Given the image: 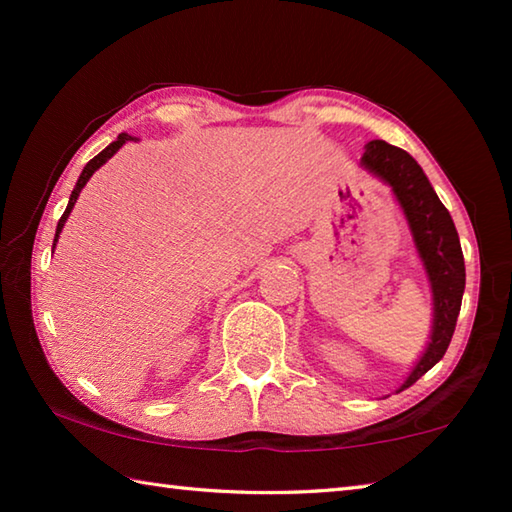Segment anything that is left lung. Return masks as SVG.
Wrapping results in <instances>:
<instances>
[{"label": "left lung", "mask_w": 512, "mask_h": 512, "mask_svg": "<svg viewBox=\"0 0 512 512\" xmlns=\"http://www.w3.org/2000/svg\"><path fill=\"white\" fill-rule=\"evenodd\" d=\"M361 167L391 187L397 205L409 223L415 253L429 280L433 318L429 341L409 375L395 393L415 384L424 372L445 357L456 329L465 291V262L456 225L447 207L433 192L429 178L409 153L384 140H372L361 155Z\"/></svg>", "instance_id": "left-lung-1"}]
</instances>
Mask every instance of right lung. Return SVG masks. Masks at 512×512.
<instances>
[{"label":"right lung","instance_id":"add662e5","mask_svg":"<svg viewBox=\"0 0 512 512\" xmlns=\"http://www.w3.org/2000/svg\"><path fill=\"white\" fill-rule=\"evenodd\" d=\"M133 140H137V137H133V135H128V133H121L115 142L112 144H108L106 149H103L99 155H94V158L85 164L83 167V171H81V176H79V180H76V187H74V192L69 194V203H67V207H65V212H63V216H60V221H58V225H56V237H54V248H56V241H58V237H60V232H63V225L67 223V216H69V212L74 210V205H76V201H79V196H81V189L88 185V180L92 178V173L97 171L99 167H103V164H106L112 155H115L121 146H124L126 142H133Z\"/></svg>","mask_w":512,"mask_h":512}]
</instances>
